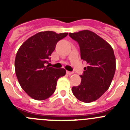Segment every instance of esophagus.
Here are the masks:
<instances>
[{
    "label": "esophagus",
    "instance_id": "obj_1",
    "mask_svg": "<svg viewBox=\"0 0 130 130\" xmlns=\"http://www.w3.org/2000/svg\"><path fill=\"white\" fill-rule=\"evenodd\" d=\"M66 73H67V74H68V75H72V74H73V72H70V71H67L66 72Z\"/></svg>",
    "mask_w": 130,
    "mask_h": 130
}]
</instances>
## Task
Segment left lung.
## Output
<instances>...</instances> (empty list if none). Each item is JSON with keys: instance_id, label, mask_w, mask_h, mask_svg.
Returning <instances> with one entry per match:
<instances>
[{"instance_id": "1", "label": "left lung", "mask_w": 130, "mask_h": 130, "mask_svg": "<svg viewBox=\"0 0 130 130\" xmlns=\"http://www.w3.org/2000/svg\"><path fill=\"white\" fill-rule=\"evenodd\" d=\"M69 36L78 42L81 59L88 64L80 75L81 84L72 87V92L81 102H92L111 85L116 70L114 51L109 43L90 30L69 33Z\"/></svg>"}]
</instances>
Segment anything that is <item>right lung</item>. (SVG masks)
Returning <instances> with one entry per match:
<instances>
[{
  "instance_id": "add662e5",
  "label": "right lung",
  "mask_w": 130,
  "mask_h": 130,
  "mask_svg": "<svg viewBox=\"0 0 130 130\" xmlns=\"http://www.w3.org/2000/svg\"><path fill=\"white\" fill-rule=\"evenodd\" d=\"M67 35V32H40L27 39L18 49L15 59L16 76L21 88L33 99H47L55 91L57 80L66 74L65 69L54 68L47 64L57 42Z\"/></svg>"
}]
</instances>
